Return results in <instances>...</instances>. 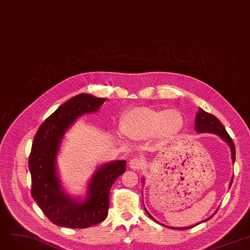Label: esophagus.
Wrapping results in <instances>:
<instances>
[{"mask_svg": "<svg viewBox=\"0 0 250 250\" xmlns=\"http://www.w3.org/2000/svg\"><path fill=\"white\" fill-rule=\"evenodd\" d=\"M143 161L139 158H134L130 162H128V167L133 170H140L143 167Z\"/></svg>", "mask_w": 250, "mask_h": 250, "instance_id": "1", "label": "esophagus"}]
</instances>
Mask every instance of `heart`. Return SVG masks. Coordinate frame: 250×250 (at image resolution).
Returning <instances> with one entry per match:
<instances>
[{
  "label": "heart",
  "mask_w": 250,
  "mask_h": 250,
  "mask_svg": "<svg viewBox=\"0 0 250 250\" xmlns=\"http://www.w3.org/2000/svg\"><path fill=\"white\" fill-rule=\"evenodd\" d=\"M184 125L182 113L177 109H153L136 107L127 110L120 120V130L114 131L115 137L125 135L135 141L156 137L168 141L176 136Z\"/></svg>",
  "instance_id": "b5f03b06"
}]
</instances>
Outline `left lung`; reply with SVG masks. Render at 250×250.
<instances>
[{
	"label": "left lung",
	"instance_id": "8db88e82",
	"mask_svg": "<svg viewBox=\"0 0 250 250\" xmlns=\"http://www.w3.org/2000/svg\"><path fill=\"white\" fill-rule=\"evenodd\" d=\"M195 130H196L197 133H200V134L208 133V134L217 135L221 140H224V141L229 146L230 155H232V162H233V164L235 163V159H236L235 145H234L232 139H230V137L229 136L228 132L226 131V128H225V126L223 125V124H221L214 115L209 114V113L206 112L205 110H203L202 108H199V111H198V113H197V115H196ZM232 182H233V178H232V180H230V182H229V188H230V186H232ZM142 183H143V186H144V178H142ZM142 196H143V192H142ZM143 205H144V204H143ZM144 209H145V211H146V213L148 214V216H149L151 219H153V220L155 221V223L160 224L159 221H156V220L149 214V212L146 210L145 206H144ZM215 213H216V211L214 212V214H215ZM214 214H212L210 217H208V218H206V219H204V220H202L201 223H205V221L209 220ZM201 223L195 224V225L189 226V227H183V228L169 227V228H170V229H190V228H193V227L198 226V225L201 224ZM161 225H162V224H161Z\"/></svg>",
	"mask_w": 250,
	"mask_h": 250
}]
</instances>
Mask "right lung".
I'll return each mask as SVG.
<instances>
[{
    "mask_svg": "<svg viewBox=\"0 0 250 250\" xmlns=\"http://www.w3.org/2000/svg\"><path fill=\"white\" fill-rule=\"evenodd\" d=\"M106 100L89 94L69 99L45 120L35 136L29 160L32 196L54 225L84 229L107 217L110 188L125 173L126 162L117 160L101 165L88 179L83 196L71 195L63 188L57 163L69 128L80 116L97 112Z\"/></svg>",
    "mask_w": 250,
    "mask_h": 250,
    "instance_id": "1",
    "label": "right lung"
}]
</instances>
